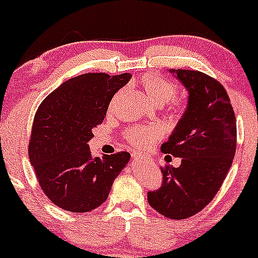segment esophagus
<instances>
[{"instance_id": "esophagus-1", "label": "esophagus", "mask_w": 258, "mask_h": 258, "mask_svg": "<svg viewBox=\"0 0 258 258\" xmlns=\"http://www.w3.org/2000/svg\"><path fill=\"white\" fill-rule=\"evenodd\" d=\"M132 161H138L140 160V157H138V154H136V153H132Z\"/></svg>"}]
</instances>
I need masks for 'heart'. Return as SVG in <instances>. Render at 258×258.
<instances>
[{"label": "heart", "instance_id": "b5f03b06", "mask_svg": "<svg viewBox=\"0 0 258 258\" xmlns=\"http://www.w3.org/2000/svg\"><path fill=\"white\" fill-rule=\"evenodd\" d=\"M141 86L154 104L163 106L169 103L177 94V88L171 82L166 81L159 75L149 73L141 78ZM177 109L182 110V104H177ZM126 140L132 147L138 149H147L160 138L161 132L158 127H132L124 134Z\"/></svg>", "mask_w": 258, "mask_h": 258}]
</instances>
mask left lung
<instances>
[{
    "label": "left lung",
    "mask_w": 258,
    "mask_h": 258,
    "mask_svg": "<svg viewBox=\"0 0 258 258\" xmlns=\"http://www.w3.org/2000/svg\"><path fill=\"white\" fill-rule=\"evenodd\" d=\"M188 93L187 107L161 152L181 158L179 168L161 169L163 183L148 202L164 217L186 219L213 200L236 151V120L217 79L200 71L170 70Z\"/></svg>",
    "instance_id": "left-lung-1"
}]
</instances>
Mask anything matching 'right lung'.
Returning <instances> with one entry per match:
<instances>
[{
    "label": "right lung",
    "instance_id": "1",
    "mask_svg": "<svg viewBox=\"0 0 258 258\" xmlns=\"http://www.w3.org/2000/svg\"><path fill=\"white\" fill-rule=\"evenodd\" d=\"M131 77L84 73L63 82L36 110L29 159L42 191L57 207L86 213L103 205L130 161L127 152L94 158L88 142Z\"/></svg>",
    "mask_w": 258,
    "mask_h": 258
}]
</instances>
